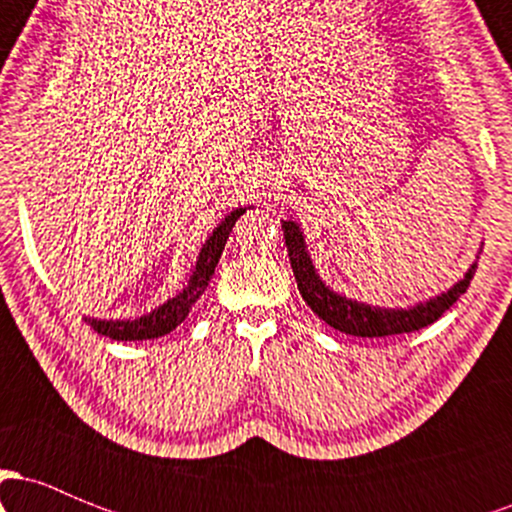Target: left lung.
<instances>
[{"instance_id": "left-lung-1", "label": "left lung", "mask_w": 512, "mask_h": 512, "mask_svg": "<svg viewBox=\"0 0 512 512\" xmlns=\"http://www.w3.org/2000/svg\"><path fill=\"white\" fill-rule=\"evenodd\" d=\"M281 228H284L291 269L303 301L334 330L354 334V337H390V334L416 332L421 327H428L467 291L474 269H477V262H474L457 284H452L448 291L438 293V296L428 298L424 303L409 305V308H380V305L354 301V298H346L342 293L332 291L320 279L313 260H310L301 226L296 221H281Z\"/></svg>"}]
</instances>
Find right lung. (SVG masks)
I'll list each match as a JSON object with an SVG mask.
<instances>
[{
    "mask_svg": "<svg viewBox=\"0 0 512 512\" xmlns=\"http://www.w3.org/2000/svg\"><path fill=\"white\" fill-rule=\"evenodd\" d=\"M250 207H238L231 214H226L219 226L211 231V236L204 240L202 250H199L197 264L192 269L190 279H187L185 289L175 293L173 298H168L166 303L158 305L142 317H134V320H98V317H86L88 325L93 327L103 337L117 339V342H139V339H156L163 334H170L180 322H185V317L192 313V305L199 301L204 289L209 286V279L214 276L216 264L223 248H226V240L231 236L233 226L240 216L245 214Z\"/></svg>",
    "mask_w": 512,
    "mask_h": 512,
    "instance_id": "add662e5",
    "label": "right lung"
}]
</instances>
